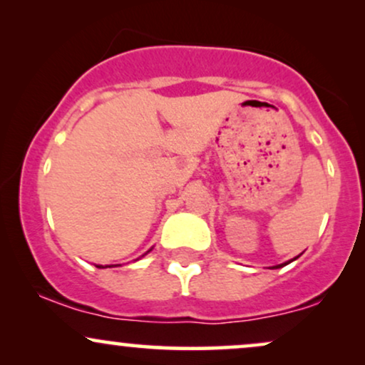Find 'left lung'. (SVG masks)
I'll list each match as a JSON object with an SVG mask.
<instances>
[{
	"label": "left lung",
	"instance_id": "1",
	"mask_svg": "<svg viewBox=\"0 0 365 365\" xmlns=\"http://www.w3.org/2000/svg\"><path fill=\"white\" fill-rule=\"evenodd\" d=\"M276 267H282V266H276Z\"/></svg>",
	"mask_w": 365,
	"mask_h": 365
}]
</instances>
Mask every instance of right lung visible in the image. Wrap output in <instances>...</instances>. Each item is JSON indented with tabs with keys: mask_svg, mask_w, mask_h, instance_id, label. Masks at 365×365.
Segmentation results:
<instances>
[{
	"mask_svg": "<svg viewBox=\"0 0 365 365\" xmlns=\"http://www.w3.org/2000/svg\"><path fill=\"white\" fill-rule=\"evenodd\" d=\"M98 267H103V266H98Z\"/></svg>",
	"mask_w": 365,
	"mask_h": 365,
	"instance_id": "right-lung-1",
	"label": "right lung"
}]
</instances>
